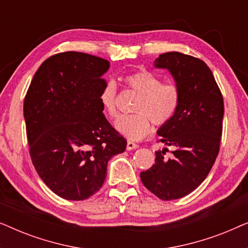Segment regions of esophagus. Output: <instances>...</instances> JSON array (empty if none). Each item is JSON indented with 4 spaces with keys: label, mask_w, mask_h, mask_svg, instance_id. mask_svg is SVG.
I'll use <instances>...</instances> for the list:
<instances>
[{
    "label": "esophagus",
    "mask_w": 248,
    "mask_h": 248,
    "mask_svg": "<svg viewBox=\"0 0 248 248\" xmlns=\"http://www.w3.org/2000/svg\"><path fill=\"white\" fill-rule=\"evenodd\" d=\"M138 147H139V145L137 143H134V142L127 141V144H126L127 150H133V149H137Z\"/></svg>",
    "instance_id": "34e87169"
}]
</instances>
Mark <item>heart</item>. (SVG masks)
Segmentation results:
<instances>
[{"mask_svg": "<svg viewBox=\"0 0 248 248\" xmlns=\"http://www.w3.org/2000/svg\"><path fill=\"white\" fill-rule=\"evenodd\" d=\"M127 88L139 93L133 110L137 113L122 115L115 122V128L128 140L139 141L147 137L151 130V122L157 126L167 124L175 116L181 101L177 84L161 82L157 74L141 70L124 77ZM116 84L107 81L99 93L101 107L108 116H116Z\"/></svg>", "mask_w": 248, "mask_h": 248, "instance_id": "heart-1", "label": "heart"}]
</instances>
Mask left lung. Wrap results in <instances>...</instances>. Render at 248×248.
Here are the masks:
<instances>
[{"mask_svg":"<svg viewBox=\"0 0 248 248\" xmlns=\"http://www.w3.org/2000/svg\"><path fill=\"white\" fill-rule=\"evenodd\" d=\"M158 69L168 70L181 91L175 116L158 130L160 142L174 147L155 152V165L141 181L159 199L184 198L206 178L219 154L223 98L215 77L202 60L178 52L159 55Z\"/></svg>","mask_w":248,"mask_h":248,"instance_id":"1","label":"left lung"}]
</instances>
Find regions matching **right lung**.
Masks as SVG:
<instances>
[{
    "mask_svg": "<svg viewBox=\"0 0 248 248\" xmlns=\"http://www.w3.org/2000/svg\"><path fill=\"white\" fill-rule=\"evenodd\" d=\"M109 62L79 52L55 54L33 76L23 103L29 154L39 177L61 198L99 191L108 160L126 140L103 114L99 93Z\"/></svg>",
    "mask_w": 248,
    "mask_h": 248,
    "instance_id": "right-lung-1",
    "label": "right lung"
}]
</instances>
